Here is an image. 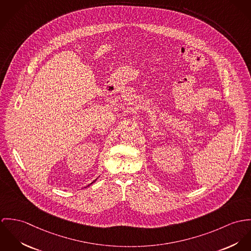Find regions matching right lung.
Instances as JSON below:
<instances>
[{
  "label": "right lung",
  "instance_id": "right-lung-1",
  "mask_svg": "<svg viewBox=\"0 0 251 251\" xmlns=\"http://www.w3.org/2000/svg\"><path fill=\"white\" fill-rule=\"evenodd\" d=\"M96 180H97V179H95V180H94V181H93V182H91V183H90V184H89V185H87V186H86V187H89V186H90V185H91V184H93V183H94V182H95V181H96ZM86 187H84V188H86Z\"/></svg>",
  "mask_w": 251,
  "mask_h": 251
}]
</instances>
